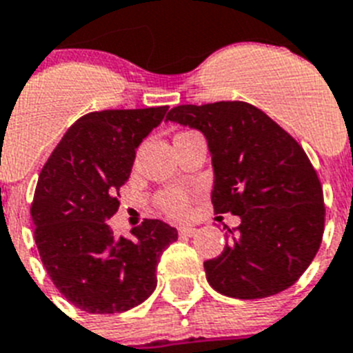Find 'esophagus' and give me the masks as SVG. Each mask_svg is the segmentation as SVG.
Wrapping results in <instances>:
<instances>
[{
    "label": "esophagus",
    "mask_w": 353,
    "mask_h": 353,
    "mask_svg": "<svg viewBox=\"0 0 353 353\" xmlns=\"http://www.w3.org/2000/svg\"><path fill=\"white\" fill-rule=\"evenodd\" d=\"M179 235L181 236H194L195 233H197V230H195L194 226H179Z\"/></svg>",
    "instance_id": "34e87169"
}]
</instances>
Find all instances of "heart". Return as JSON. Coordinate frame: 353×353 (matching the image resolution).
Here are the masks:
<instances>
[{"instance_id":"heart-1","label":"heart","mask_w":353,"mask_h":353,"mask_svg":"<svg viewBox=\"0 0 353 353\" xmlns=\"http://www.w3.org/2000/svg\"><path fill=\"white\" fill-rule=\"evenodd\" d=\"M159 206H161L163 212L172 215V217H179L186 212L188 197L183 192H167L159 197Z\"/></svg>"}]
</instances>
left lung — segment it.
Returning <instances> with one entry per match:
<instances>
[{
    "instance_id": "obj_1",
    "label": "left lung",
    "mask_w": 353,
    "mask_h": 353,
    "mask_svg": "<svg viewBox=\"0 0 353 353\" xmlns=\"http://www.w3.org/2000/svg\"><path fill=\"white\" fill-rule=\"evenodd\" d=\"M167 120L203 132L213 167L215 213L241 219L206 280L239 300L285 291L309 268L325 228L318 174L289 132L245 102L177 105Z\"/></svg>"
}]
</instances>
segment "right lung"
<instances>
[{
	"instance_id": "1",
	"label": "right lung",
	"mask_w": 353,
	"mask_h": 353,
	"mask_svg": "<svg viewBox=\"0 0 353 353\" xmlns=\"http://www.w3.org/2000/svg\"><path fill=\"white\" fill-rule=\"evenodd\" d=\"M168 108L109 109L84 114L62 136L35 186L32 221L46 272L68 301L90 314L125 312L154 292L159 256L177 230L158 219L114 236L120 186L136 149Z\"/></svg>"
}]
</instances>
